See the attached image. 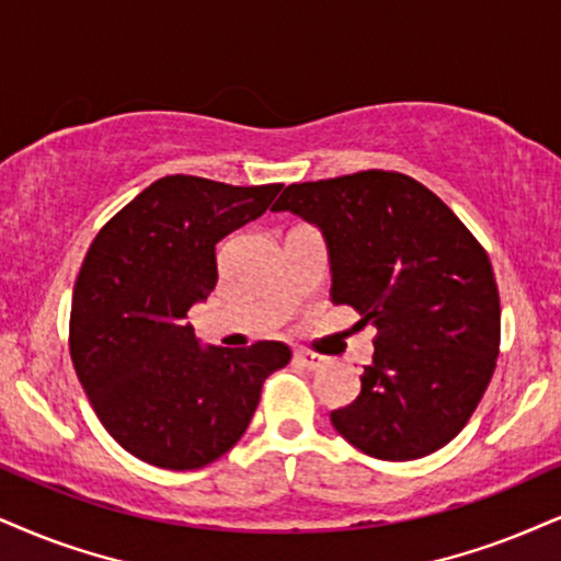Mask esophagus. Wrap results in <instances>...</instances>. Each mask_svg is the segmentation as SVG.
<instances>
[{"instance_id":"esophagus-1","label":"esophagus","mask_w":561,"mask_h":561,"mask_svg":"<svg viewBox=\"0 0 561 561\" xmlns=\"http://www.w3.org/2000/svg\"><path fill=\"white\" fill-rule=\"evenodd\" d=\"M294 362L296 364H301L304 369H322L324 364H328V358L324 356H320V354H314V351H307V348H296L294 351Z\"/></svg>"}]
</instances>
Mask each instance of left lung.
Returning <instances> with one entry per match:
<instances>
[{
    "label": "left lung",
    "instance_id": "8db88e82",
    "mask_svg": "<svg viewBox=\"0 0 561 561\" xmlns=\"http://www.w3.org/2000/svg\"><path fill=\"white\" fill-rule=\"evenodd\" d=\"M275 213L320 226L333 304L377 328L362 392L330 413L379 460L445 447L481 403L500 354V291L486 249L416 179L369 169L288 184Z\"/></svg>",
    "mask_w": 561,
    "mask_h": 561
}]
</instances>
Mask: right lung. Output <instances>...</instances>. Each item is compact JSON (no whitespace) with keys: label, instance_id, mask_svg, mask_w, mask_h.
<instances>
[{"label":"right lung","instance_id":"1","mask_svg":"<svg viewBox=\"0 0 561 561\" xmlns=\"http://www.w3.org/2000/svg\"><path fill=\"white\" fill-rule=\"evenodd\" d=\"M283 184L163 176L101 228L75 280L69 356L106 432L129 455L195 471L247 432L262 382L291 348H199L186 322L218 283L216 244L260 218Z\"/></svg>","mask_w":561,"mask_h":561}]
</instances>
